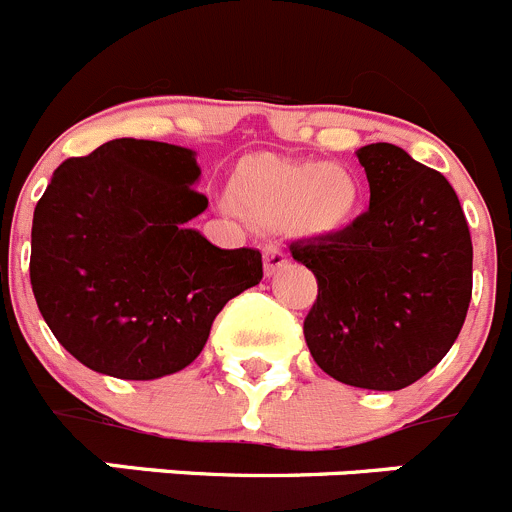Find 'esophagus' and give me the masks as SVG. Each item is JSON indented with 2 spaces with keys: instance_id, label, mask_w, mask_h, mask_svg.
Segmentation results:
<instances>
[{
  "instance_id": "34e87169",
  "label": "esophagus",
  "mask_w": 512,
  "mask_h": 512,
  "mask_svg": "<svg viewBox=\"0 0 512 512\" xmlns=\"http://www.w3.org/2000/svg\"><path fill=\"white\" fill-rule=\"evenodd\" d=\"M289 264V253L281 251L279 246H266L264 248V271L266 276H274L279 274L284 266Z\"/></svg>"
}]
</instances>
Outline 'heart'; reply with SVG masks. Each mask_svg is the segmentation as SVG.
Instances as JSON below:
<instances>
[{
    "label": "heart",
    "mask_w": 512,
    "mask_h": 512,
    "mask_svg": "<svg viewBox=\"0 0 512 512\" xmlns=\"http://www.w3.org/2000/svg\"><path fill=\"white\" fill-rule=\"evenodd\" d=\"M236 198L259 221L291 218L301 233L324 236L354 218L359 183L342 165L256 158L238 173Z\"/></svg>",
    "instance_id": "obj_1"
}]
</instances>
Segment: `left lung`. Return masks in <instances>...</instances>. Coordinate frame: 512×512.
Wrapping results in <instances>:
<instances>
[{"label":"left lung","instance_id":"8db88e82","mask_svg":"<svg viewBox=\"0 0 512 512\" xmlns=\"http://www.w3.org/2000/svg\"><path fill=\"white\" fill-rule=\"evenodd\" d=\"M357 158L367 211L289 251L319 284L304 319L314 362L337 382L394 392L425 377L465 324L470 228L445 175L402 148L372 143Z\"/></svg>","mask_w":512,"mask_h":512}]
</instances>
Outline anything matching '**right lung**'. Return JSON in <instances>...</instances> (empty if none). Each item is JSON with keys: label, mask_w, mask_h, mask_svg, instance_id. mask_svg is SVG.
Listing matches in <instances>:
<instances>
[{"label": "right lung", "mask_w": 512, "mask_h": 512, "mask_svg": "<svg viewBox=\"0 0 512 512\" xmlns=\"http://www.w3.org/2000/svg\"><path fill=\"white\" fill-rule=\"evenodd\" d=\"M196 153L118 138L55 170L34 208L29 281L57 342L85 367L158 379L203 352L218 311L264 279L256 248L188 228L208 208Z\"/></svg>", "instance_id": "add662e5"}]
</instances>
